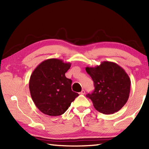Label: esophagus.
Instances as JSON below:
<instances>
[{"label":"esophagus","instance_id":"obj_1","mask_svg":"<svg viewBox=\"0 0 149 149\" xmlns=\"http://www.w3.org/2000/svg\"><path fill=\"white\" fill-rule=\"evenodd\" d=\"M80 94H81V95H84V94H85V91H84V90H82V91H81V92H80Z\"/></svg>","mask_w":149,"mask_h":149}]
</instances>
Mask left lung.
Segmentation results:
<instances>
[{
	"mask_svg": "<svg viewBox=\"0 0 149 149\" xmlns=\"http://www.w3.org/2000/svg\"><path fill=\"white\" fill-rule=\"evenodd\" d=\"M94 82L95 90L87 97L98 111L106 115L118 111L128 100L131 80L127 73L115 63L103 61L95 67H86Z\"/></svg>",
	"mask_w": 149,
	"mask_h": 149,
	"instance_id": "8db88e82",
	"label": "left lung"
}]
</instances>
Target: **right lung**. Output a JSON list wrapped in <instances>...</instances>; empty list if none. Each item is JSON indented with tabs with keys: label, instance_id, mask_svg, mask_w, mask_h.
<instances>
[{
	"label": "right lung",
	"instance_id": "1",
	"mask_svg": "<svg viewBox=\"0 0 149 149\" xmlns=\"http://www.w3.org/2000/svg\"><path fill=\"white\" fill-rule=\"evenodd\" d=\"M70 66V63L51 58L34 70L29 87L33 102L41 112L52 116L61 115L78 97L71 89L72 80L65 76Z\"/></svg>",
	"mask_w": 149,
	"mask_h": 149
}]
</instances>
